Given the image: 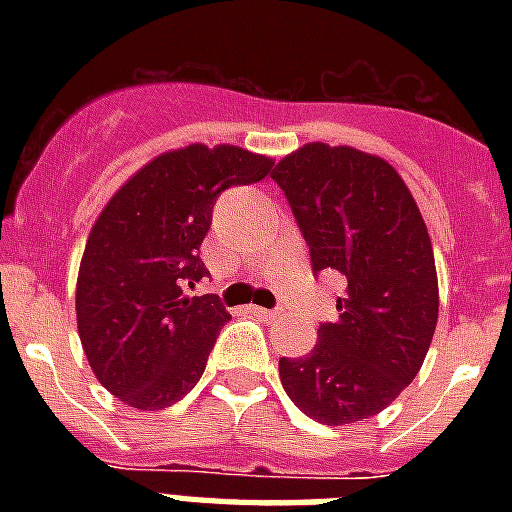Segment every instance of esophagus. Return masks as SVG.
<instances>
[{
  "instance_id": "1",
  "label": "esophagus",
  "mask_w": 512,
  "mask_h": 512,
  "mask_svg": "<svg viewBox=\"0 0 512 512\" xmlns=\"http://www.w3.org/2000/svg\"><path fill=\"white\" fill-rule=\"evenodd\" d=\"M249 313H255L257 319H263V321H273L281 316V311H268V308H260V305H252V308H249Z\"/></svg>"
}]
</instances>
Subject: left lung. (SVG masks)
<instances>
[{"label": "left lung", "mask_w": 512, "mask_h": 512, "mask_svg": "<svg viewBox=\"0 0 512 512\" xmlns=\"http://www.w3.org/2000/svg\"><path fill=\"white\" fill-rule=\"evenodd\" d=\"M271 177L287 193L313 271H337L340 319L308 356L281 358L300 412L324 425L369 420L417 377L438 321V273L428 225L409 185L382 156L305 143Z\"/></svg>", "instance_id": "1"}]
</instances>
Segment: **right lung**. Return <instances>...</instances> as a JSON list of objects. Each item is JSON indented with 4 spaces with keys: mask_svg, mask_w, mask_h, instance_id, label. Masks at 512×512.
I'll return each instance as SVG.
<instances>
[{
    "mask_svg": "<svg viewBox=\"0 0 512 512\" xmlns=\"http://www.w3.org/2000/svg\"><path fill=\"white\" fill-rule=\"evenodd\" d=\"M271 156L191 143L143 164L108 199L84 244L76 329L92 372L119 401L159 412L199 382L231 313L188 297L220 191L263 180Z\"/></svg>",
    "mask_w": 512,
    "mask_h": 512,
    "instance_id": "obj_1",
    "label": "right lung"
}]
</instances>
